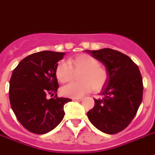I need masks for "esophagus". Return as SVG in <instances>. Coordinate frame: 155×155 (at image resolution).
<instances>
[{
  "mask_svg": "<svg viewBox=\"0 0 155 155\" xmlns=\"http://www.w3.org/2000/svg\"><path fill=\"white\" fill-rule=\"evenodd\" d=\"M72 100H74V101H81L83 100V98L81 97H74L72 98Z\"/></svg>",
  "mask_w": 155,
  "mask_h": 155,
  "instance_id": "obj_1",
  "label": "esophagus"
}]
</instances>
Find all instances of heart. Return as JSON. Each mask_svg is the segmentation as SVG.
<instances>
[{"label": "heart", "mask_w": 155, "mask_h": 155, "mask_svg": "<svg viewBox=\"0 0 155 155\" xmlns=\"http://www.w3.org/2000/svg\"><path fill=\"white\" fill-rule=\"evenodd\" d=\"M69 64L60 61L55 69L59 82L67 83L71 81L74 70H82L79 76L81 82H72L61 89L62 94L68 97H81L91 92L93 88L100 90L107 80V71L96 58L88 54H81L71 58Z\"/></svg>", "instance_id": "heart-1"}]
</instances>
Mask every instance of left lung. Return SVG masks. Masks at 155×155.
I'll return each instance as SVG.
<instances>
[{"label": "left lung", "mask_w": 155, "mask_h": 155, "mask_svg": "<svg viewBox=\"0 0 155 155\" xmlns=\"http://www.w3.org/2000/svg\"><path fill=\"white\" fill-rule=\"evenodd\" d=\"M85 51L101 61L107 71L102 98L94 99L88 119L104 133H119L133 120L142 102L143 80L139 67L128 55L110 48Z\"/></svg>", "instance_id": "1"}]
</instances>
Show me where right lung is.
Returning a JSON list of instances; mask_svg holds the SVG:
<instances>
[{"mask_svg": "<svg viewBox=\"0 0 155 155\" xmlns=\"http://www.w3.org/2000/svg\"><path fill=\"white\" fill-rule=\"evenodd\" d=\"M64 52L44 51L24 58L13 71L9 98L14 114L30 132L43 134L54 130L64 115V105L71 101L58 98L55 75ZM54 97L49 99L48 96Z\"/></svg>", "mask_w": 155, "mask_h": 155, "instance_id": "obj_1", "label": "right lung"}]
</instances>
